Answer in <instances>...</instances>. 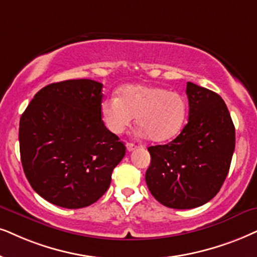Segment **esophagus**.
<instances>
[{
    "instance_id": "1",
    "label": "esophagus",
    "mask_w": 257,
    "mask_h": 257,
    "mask_svg": "<svg viewBox=\"0 0 257 257\" xmlns=\"http://www.w3.org/2000/svg\"><path fill=\"white\" fill-rule=\"evenodd\" d=\"M134 149H136V146L134 144H126V151L133 152Z\"/></svg>"
}]
</instances>
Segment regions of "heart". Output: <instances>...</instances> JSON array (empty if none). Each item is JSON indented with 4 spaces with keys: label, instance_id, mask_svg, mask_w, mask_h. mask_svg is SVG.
I'll return each mask as SVG.
<instances>
[{
    "label": "heart",
    "instance_id": "b5f03b06",
    "mask_svg": "<svg viewBox=\"0 0 257 257\" xmlns=\"http://www.w3.org/2000/svg\"><path fill=\"white\" fill-rule=\"evenodd\" d=\"M187 105L175 91L147 84H131L100 104V117L109 132L119 135L133 123L152 141H167L179 134L186 118Z\"/></svg>",
    "mask_w": 257,
    "mask_h": 257
}]
</instances>
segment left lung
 <instances>
[{"mask_svg":"<svg viewBox=\"0 0 257 257\" xmlns=\"http://www.w3.org/2000/svg\"><path fill=\"white\" fill-rule=\"evenodd\" d=\"M188 122L167 145L148 147L151 165L146 183L162 205L193 209L219 192L228 175L235 126L222 97L187 82Z\"/></svg>","mask_w":257,"mask_h":257,"instance_id":"obj_1","label":"left lung"}]
</instances>
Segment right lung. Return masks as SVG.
I'll return each instance as SVG.
<instances>
[{"label":"right lung","instance_id":"obj_1","mask_svg":"<svg viewBox=\"0 0 257 257\" xmlns=\"http://www.w3.org/2000/svg\"><path fill=\"white\" fill-rule=\"evenodd\" d=\"M103 84L71 79L42 87L22 113L20 155L31 186L54 205L89 206L106 192L125 146L100 117Z\"/></svg>","mask_w":257,"mask_h":257}]
</instances>
